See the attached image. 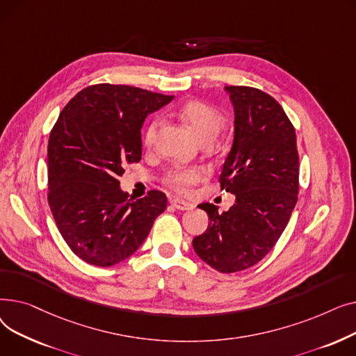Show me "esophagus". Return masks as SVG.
I'll return each mask as SVG.
<instances>
[{
  "label": "esophagus",
  "mask_w": 356,
  "mask_h": 356,
  "mask_svg": "<svg viewBox=\"0 0 356 356\" xmlns=\"http://www.w3.org/2000/svg\"><path fill=\"white\" fill-rule=\"evenodd\" d=\"M170 203L179 211H191V209H193V203L181 200V199H172Z\"/></svg>",
  "instance_id": "esophagus-1"
}]
</instances>
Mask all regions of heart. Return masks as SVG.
<instances>
[{"instance_id": "obj_1", "label": "heart", "mask_w": 356, "mask_h": 356, "mask_svg": "<svg viewBox=\"0 0 356 356\" xmlns=\"http://www.w3.org/2000/svg\"><path fill=\"white\" fill-rule=\"evenodd\" d=\"M179 117L195 131V134L202 141H212L218 136L219 129L223 124V115L220 114V111L216 109L213 105L199 99L184 102L179 108ZM159 127V118L149 120L145 125L143 133V144L145 148L153 147L157 137ZM207 176V168L200 165L175 167L165 173L163 181L165 186H168V188L176 192L188 193L195 184L202 181Z\"/></svg>"}]
</instances>
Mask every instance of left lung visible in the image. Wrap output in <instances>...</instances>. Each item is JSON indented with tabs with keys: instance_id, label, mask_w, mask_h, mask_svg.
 I'll return each instance as SVG.
<instances>
[{
	"instance_id": "8db88e82",
	"label": "left lung",
	"mask_w": 356,
	"mask_h": 356,
	"mask_svg": "<svg viewBox=\"0 0 356 356\" xmlns=\"http://www.w3.org/2000/svg\"><path fill=\"white\" fill-rule=\"evenodd\" d=\"M235 111V137L219 176L235 196L228 212L200 203L208 229L193 238L196 254L219 273L255 266L286 229L298 193L296 131L271 95L251 86H227Z\"/></svg>"
}]
</instances>
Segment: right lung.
<instances>
[{"mask_svg":"<svg viewBox=\"0 0 356 356\" xmlns=\"http://www.w3.org/2000/svg\"><path fill=\"white\" fill-rule=\"evenodd\" d=\"M173 95L98 83L74 95L51 128L47 200L69 248L85 263L115 266L133 255L165 211L160 191L131 200L120 189L127 164L141 160V127Z\"/></svg>","mask_w":356,"mask_h":356,"instance_id":"right-lung-1","label":"right lung"}]
</instances>
